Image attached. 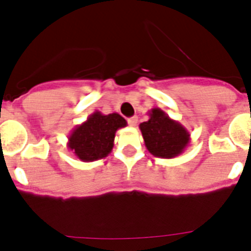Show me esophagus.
Listing matches in <instances>:
<instances>
[{
    "label": "esophagus",
    "mask_w": 251,
    "mask_h": 251,
    "mask_svg": "<svg viewBox=\"0 0 251 251\" xmlns=\"http://www.w3.org/2000/svg\"><path fill=\"white\" fill-rule=\"evenodd\" d=\"M137 122H138V117H137V116H134V117L127 118V124H129L130 126H137Z\"/></svg>",
    "instance_id": "34e87169"
}]
</instances>
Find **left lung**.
<instances>
[{
  "mask_svg": "<svg viewBox=\"0 0 251 251\" xmlns=\"http://www.w3.org/2000/svg\"><path fill=\"white\" fill-rule=\"evenodd\" d=\"M139 129L147 150L161 159L178 156L190 142L189 131L159 108L151 109L149 121L142 122Z\"/></svg>",
  "mask_w": 251,
  "mask_h": 251,
  "instance_id": "1",
  "label": "left lung"
}]
</instances>
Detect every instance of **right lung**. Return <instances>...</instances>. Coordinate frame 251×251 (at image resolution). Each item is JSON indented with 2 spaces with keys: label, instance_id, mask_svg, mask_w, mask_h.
<instances>
[{
  "label": "right lung",
  "instance_id": "right-lung-1",
  "mask_svg": "<svg viewBox=\"0 0 251 251\" xmlns=\"http://www.w3.org/2000/svg\"><path fill=\"white\" fill-rule=\"evenodd\" d=\"M127 122L118 113L95 112L69 135L68 147L82 161H95L108 156L113 149L114 134Z\"/></svg>",
  "mask_w": 251,
  "mask_h": 251
}]
</instances>
